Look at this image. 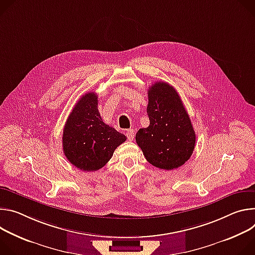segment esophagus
<instances>
[{
  "instance_id": "34e87169",
  "label": "esophagus",
  "mask_w": 255,
  "mask_h": 255,
  "mask_svg": "<svg viewBox=\"0 0 255 255\" xmlns=\"http://www.w3.org/2000/svg\"><path fill=\"white\" fill-rule=\"evenodd\" d=\"M126 134H127V137H128V140H132V139H133V136H134V130H133L132 128L128 129L127 132H126Z\"/></svg>"
}]
</instances>
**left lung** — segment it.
I'll return each instance as SVG.
<instances>
[{"label":"left lung","instance_id":"1","mask_svg":"<svg viewBox=\"0 0 255 255\" xmlns=\"http://www.w3.org/2000/svg\"><path fill=\"white\" fill-rule=\"evenodd\" d=\"M148 97L150 125L138 129L135 142L149 163L172 170L192 155L195 132L177 91L168 83H154L149 87Z\"/></svg>","mask_w":255,"mask_h":255}]
</instances>
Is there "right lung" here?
I'll list each match as a JSON object with an SVG mask.
<instances>
[{
	"mask_svg": "<svg viewBox=\"0 0 255 255\" xmlns=\"http://www.w3.org/2000/svg\"><path fill=\"white\" fill-rule=\"evenodd\" d=\"M98 96L83 95L75 104L63 131L65 156L83 171H96L112 157L127 136L104 124L98 111Z\"/></svg>",
	"mask_w": 255,
	"mask_h": 255,
	"instance_id": "1",
	"label": "right lung"
}]
</instances>
